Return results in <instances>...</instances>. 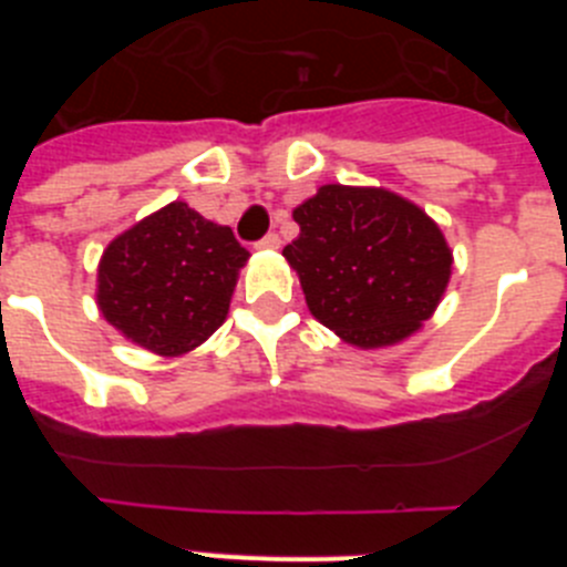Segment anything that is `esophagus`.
Segmentation results:
<instances>
[{
	"mask_svg": "<svg viewBox=\"0 0 567 567\" xmlns=\"http://www.w3.org/2000/svg\"><path fill=\"white\" fill-rule=\"evenodd\" d=\"M255 247H258V249H278L280 247V238L275 233H269V235H264V238H260L258 244H255Z\"/></svg>",
	"mask_w": 567,
	"mask_h": 567,
	"instance_id": "obj_1",
	"label": "esophagus"
}]
</instances>
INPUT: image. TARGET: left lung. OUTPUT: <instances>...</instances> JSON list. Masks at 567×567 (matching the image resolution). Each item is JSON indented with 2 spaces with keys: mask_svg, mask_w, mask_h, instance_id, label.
<instances>
[{
  "mask_svg": "<svg viewBox=\"0 0 567 567\" xmlns=\"http://www.w3.org/2000/svg\"><path fill=\"white\" fill-rule=\"evenodd\" d=\"M284 247L315 318L360 349L400 343L432 318L452 278L437 224L383 187L327 184L295 207Z\"/></svg>",
  "mask_w": 567,
  "mask_h": 567,
  "instance_id": "left-lung-1",
  "label": "left lung"
}]
</instances>
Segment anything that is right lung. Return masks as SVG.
<instances>
[{
	"label": "right lung",
	"mask_w": 567,
	"mask_h": 567,
	"mask_svg": "<svg viewBox=\"0 0 567 567\" xmlns=\"http://www.w3.org/2000/svg\"><path fill=\"white\" fill-rule=\"evenodd\" d=\"M247 258L233 229L173 202L110 240L99 260V309L127 340L178 358L227 320Z\"/></svg>",
	"instance_id": "1"
}]
</instances>
